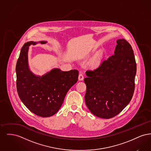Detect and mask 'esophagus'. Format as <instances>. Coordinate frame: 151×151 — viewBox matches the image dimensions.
<instances>
[{
	"instance_id": "34e87169",
	"label": "esophagus",
	"mask_w": 151,
	"mask_h": 151,
	"mask_svg": "<svg viewBox=\"0 0 151 151\" xmlns=\"http://www.w3.org/2000/svg\"><path fill=\"white\" fill-rule=\"evenodd\" d=\"M84 79V75L82 73H80L79 75V80L80 81H81Z\"/></svg>"
}]
</instances>
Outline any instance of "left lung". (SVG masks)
<instances>
[{"mask_svg":"<svg viewBox=\"0 0 151 151\" xmlns=\"http://www.w3.org/2000/svg\"><path fill=\"white\" fill-rule=\"evenodd\" d=\"M114 54L93 71H86V106L96 116L111 118L129 104L135 90L137 64L131 45L116 41Z\"/></svg>","mask_w":151,"mask_h":151,"instance_id":"left-lung-1","label":"left lung"}]
</instances>
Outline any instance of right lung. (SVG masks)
Returning a JSON list of instances; mask_svg holds the SVG:
<instances>
[{
  "mask_svg": "<svg viewBox=\"0 0 151 151\" xmlns=\"http://www.w3.org/2000/svg\"><path fill=\"white\" fill-rule=\"evenodd\" d=\"M37 43L38 42L29 41L22 48L16 67V87L20 100L30 111L40 116L49 117L61 107L67 92L78 80L79 71L54 68L42 76H36L29 70L28 52L29 46Z\"/></svg>",
  "mask_w": 151,
  "mask_h": 151,
  "instance_id": "obj_1",
  "label": "right lung"
}]
</instances>
